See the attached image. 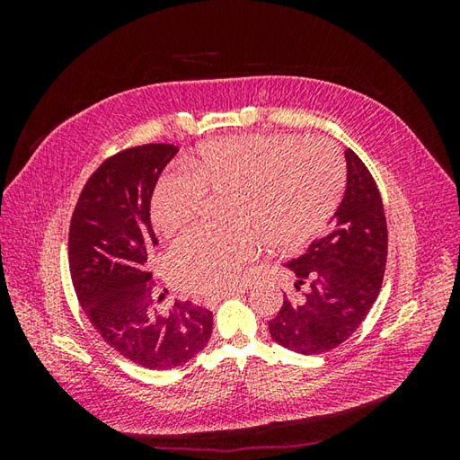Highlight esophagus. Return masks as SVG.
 Returning a JSON list of instances; mask_svg holds the SVG:
<instances>
[{
  "mask_svg": "<svg viewBox=\"0 0 460 460\" xmlns=\"http://www.w3.org/2000/svg\"><path fill=\"white\" fill-rule=\"evenodd\" d=\"M240 291H243V289H240ZM240 291H222V294L207 297V299H205V305H207V307H215V305L220 303L222 299H226V297H230V296H234V294H240Z\"/></svg>",
  "mask_w": 460,
  "mask_h": 460,
  "instance_id": "1",
  "label": "esophagus"
}]
</instances>
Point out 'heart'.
Wrapping results in <instances>:
<instances>
[{"mask_svg": "<svg viewBox=\"0 0 460 460\" xmlns=\"http://www.w3.org/2000/svg\"><path fill=\"white\" fill-rule=\"evenodd\" d=\"M186 174L164 176L151 198L153 228L164 240L188 234L203 199L228 196L222 234H193L174 247L171 270L190 294H218L240 282L259 253L294 252L336 213L345 169L324 137L232 136L198 147Z\"/></svg>", "mask_w": 460, "mask_h": 460, "instance_id": "1", "label": "heart"}]
</instances>
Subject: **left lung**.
I'll return each mask as SVG.
<instances>
[{
    "instance_id": "8db88e82",
    "label": "left lung",
    "mask_w": 460,
    "mask_h": 460,
    "mask_svg": "<svg viewBox=\"0 0 460 460\" xmlns=\"http://www.w3.org/2000/svg\"><path fill=\"white\" fill-rule=\"evenodd\" d=\"M347 186L330 230L286 267L307 286L301 301L284 296L269 323L276 343L301 355H320L343 343L360 326L380 294L387 225L378 186L351 149H345Z\"/></svg>"
}]
</instances>
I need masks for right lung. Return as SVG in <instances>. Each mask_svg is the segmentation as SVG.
I'll list each match as a JSON object with an SVG mask.
<instances>
[{
  "instance_id": "1",
  "label": "right lung",
  "mask_w": 460,
  "mask_h": 460,
  "mask_svg": "<svg viewBox=\"0 0 460 460\" xmlns=\"http://www.w3.org/2000/svg\"><path fill=\"white\" fill-rule=\"evenodd\" d=\"M172 144H146L109 157L82 190L68 230V267L78 301L100 336L151 370L186 365L211 340L213 313L176 301L159 313L147 253L157 245L149 205Z\"/></svg>"
}]
</instances>
